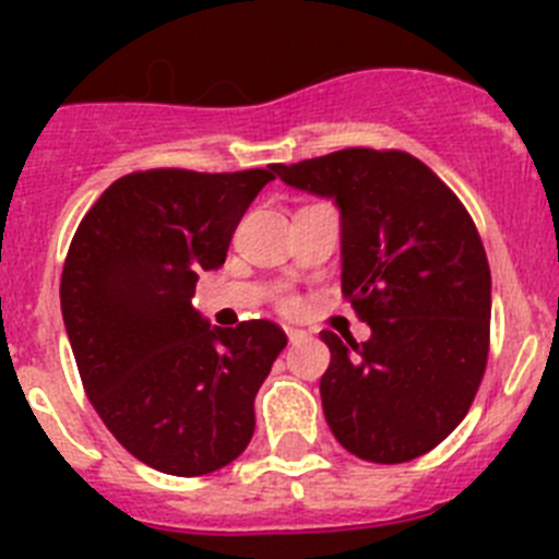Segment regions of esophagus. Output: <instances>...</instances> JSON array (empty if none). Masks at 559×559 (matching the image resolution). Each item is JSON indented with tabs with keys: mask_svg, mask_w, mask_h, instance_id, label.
I'll list each match as a JSON object with an SVG mask.
<instances>
[{
	"mask_svg": "<svg viewBox=\"0 0 559 559\" xmlns=\"http://www.w3.org/2000/svg\"><path fill=\"white\" fill-rule=\"evenodd\" d=\"M285 335H288L290 344H299V341L308 338V333H305V330H299V328H285Z\"/></svg>",
	"mask_w": 559,
	"mask_h": 559,
	"instance_id": "34e87169",
	"label": "esophagus"
}]
</instances>
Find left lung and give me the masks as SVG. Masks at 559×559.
Here are the masks:
<instances>
[{
    "instance_id": "8db88e82",
    "label": "left lung",
    "mask_w": 559,
    "mask_h": 559,
    "mask_svg": "<svg viewBox=\"0 0 559 559\" xmlns=\"http://www.w3.org/2000/svg\"><path fill=\"white\" fill-rule=\"evenodd\" d=\"M341 212V294L372 335L324 330V419L358 459L400 464L437 448L478 392L490 349V265L451 187L412 153L347 147L274 165Z\"/></svg>"
}]
</instances>
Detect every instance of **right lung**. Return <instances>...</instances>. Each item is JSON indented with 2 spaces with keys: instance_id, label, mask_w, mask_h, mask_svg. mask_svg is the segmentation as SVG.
<instances>
[{
  "instance_id": "1",
  "label": "right lung",
  "mask_w": 559,
  "mask_h": 559,
  "mask_svg": "<svg viewBox=\"0 0 559 559\" xmlns=\"http://www.w3.org/2000/svg\"><path fill=\"white\" fill-rule=\"evenodd\" d=\"M269 170L159 167L114 181L78 226L61 313L83 389L108 431L147 467L204 476L254 433V397L288 344L274 322L212 328L192 308L221 269Z\"/></svg>"
}]
</instances>
